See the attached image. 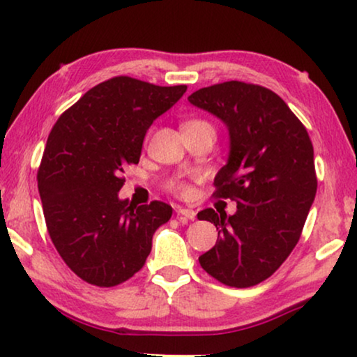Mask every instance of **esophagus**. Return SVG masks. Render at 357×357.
I'll use <instances>...</instances> for the list:
<instances>
[{"label":"esophagus","instance_id":"1","mask_svg":"<svg viewBox=\"0 0 357 357\" xmlns=\"http://www.w3.org/2000/svg\"><path fill=\"white\" fill-rule=\"evenodd\" d=\"M177 214H178L180 218H185V219H192V221H193L195 218H197V213H195L193 209H190V208H182V206L177 208Z\"/></svg>","mask_w":357,"mask_h":357}]
</instances>
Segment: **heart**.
<instances>
[{
    "label": "heart",
    "instance_id": "b5f03b06",
    "mask_svg": "<svg viewBox=\"0 0 357 357\" xmlns=\"http://www.w3.org/2000/svg\"><path fill=\"white\" fill-rule=\"evenodd\" d=\"M185 130H208V131H213L214 133V128L213 125L209 123L206 120H202V119H195V120H188L183 123V131ZM169 188L172 190L174 193L180 195V197H187L192 192V188H190V183L185 182V180H174V182L169 183Z\"/></svg>",
    "mask_w": 357,
    "mask_h": 357
}]
</instances>
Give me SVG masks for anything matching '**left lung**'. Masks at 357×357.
I'll return each mask as SVG.
<instances>
[{"instance_id":"obj_1","label":"left lung","mask_w":357,"mask_h":357,"mask_svg":"<svg viewBox=\"0 0 357 357\" xmlns=\"http://www.w3.org/2000/svg\"><path fill=\"white\" fill-rule=\"evenodd\" d=\"M188 100L227 125L231 153L214 178L213 197L237 202L232 216L213 208L198 213L218 229L216 245L198 258L199 265L226 286H255L299 242L317 193L314 146L286 102L263 86L227 81L198 89Z\"/></svg>"}]
</instances>
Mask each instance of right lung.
I'll list each match as a JSON object with an SVG mask.
<instances>
[{
    "mask_svg": "<svg viewBox=\"0 0 357 357\" xmlns=\"http://www.w3.org/2000/svg\"><path fill=\"white\" fill-rule=\"evenodd\" d=\"M187 86L115 76L86 92L48 135L37 172L50 238L82 281L112 287L144 266L155 229L172 206L120 199L123 172L138 164L146 131Z\"/></svg>",
    "mask_w": 357,
    "mask_h": 357,
    "instance_id": "add662e5",
    "label": "right lung"
}]
</instances>
